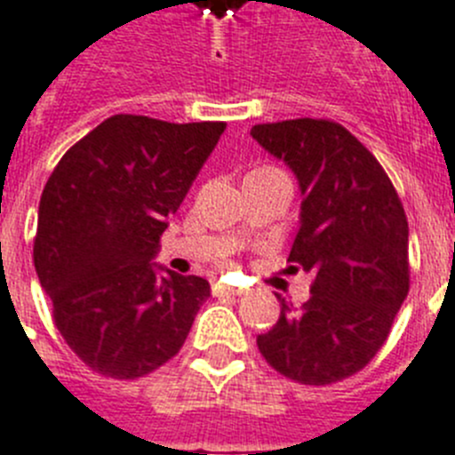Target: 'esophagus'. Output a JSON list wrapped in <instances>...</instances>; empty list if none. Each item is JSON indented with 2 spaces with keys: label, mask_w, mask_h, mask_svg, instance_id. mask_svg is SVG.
<instances>
[{
  "label": "esophagus",
  "mask_w": 455,
  "mask_h": 455,
  "mask_svg": "<svg viewBox=\"0 0 455 455\" xmlns=\"http://www.w3.org/2000/svg\"><path fill=\"white\" fill-rule=\"evenodd\" d=\"M212 288H215L217 293H224V295H243L244 293V288L228 286V283H222V282H217Z\"/></svg>",
  "instance_id": "1"
}]
</instances>
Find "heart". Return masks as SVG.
<instances>
[{
  "mask_svg": "<svg viewBox=\"0 0 455 455\" xmlns=\"http://www.w3.org/2000/svg\"><path fill=\"white\" fill-rule=\"evenodd\" d=\"M256 172H266V169H256Z\"/></svg>",
  "mask_w": 455,
  "mask_h": 455,
  "instance_id": "b5f03b06",
  "label": "heart"
}]
</instances>
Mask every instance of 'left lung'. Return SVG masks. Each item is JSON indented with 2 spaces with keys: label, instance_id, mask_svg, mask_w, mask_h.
I'll use <instances>...</instances> for the list:
<instances>
[{
  "label": "left lung",
  "instance_id": "obj_1",
  "mask_svg": "<svg viewBox=\"0 0 455 455\" xmlns=\"http://www.w3.org/2000/svg\"><path fill=\"white\" fill-rule=\"evenodd\" d=\"M250 134L298 180L288 260L315 276L299 309L275 293L282 314L256 337L259 350L302 385L343 380L375 357L408 295L405 211L380 162L339 124L295 118Z\"/></svg>",
  "mask_w": 455,
  "mask_h": 455
}]
</instances>
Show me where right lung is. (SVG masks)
Listing matches in <instances>:
<instances>
[{"mask_svg": "<svg viewBox=\"0 0 455 455\" xmlns=\"http://www.w3.org/2000/svg\"><path fill=\"white\" fill-rule=\"evenodd\" d=\"M227 124L116 114L59 160L43 189L34 266L54 325L98 373L132 380L179 353L204 276L156 263L160 235Z\"/></svg>", "mask_w": 455, "mask_h": 455, "instance_id": "1", "label": "right lung"}]
</instances>
